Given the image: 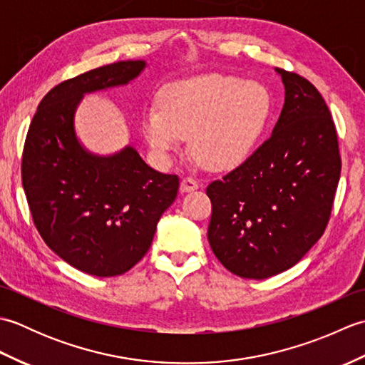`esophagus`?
Segmentation results:
<instances>
[{
	"label": "esophagus",
	"mask_w": 365,
	"mask_h": 365,
	"mask_svg": "<svg viewBox=\"0 0 365 365\" xmlns=\"http://www.w3.org/2000/svg\"><path fill=\"white\" fill-rule=\"evenodd\" d=\"M199 188V182L192 177H183L180 182V192H191Z\"/></svg>",
	"instance_id": "obj_1"
}]
</instances>
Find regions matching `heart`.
<instances>
[{"mask_svg": "<svg viewBox=\"0 0 365 365\" xmlns=\"http://www.w3.org/2000/svg\"><path fill=\"white\" fill-rule=\"evenodd\" d=\"M269 114L271 97L262 84L208 73L168 84L160 105L144 108L141 133L158 157L177 152L191 136L204 166L230 170L251 157Z\"/></svg>", "mask_w": 365, "mask_h": 365, "instance_id": "heart-1", "label": "heart"}]
</instances>
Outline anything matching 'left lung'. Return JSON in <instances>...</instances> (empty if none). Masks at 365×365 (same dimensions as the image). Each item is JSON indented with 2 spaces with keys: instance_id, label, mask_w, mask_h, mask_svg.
<instances>
[{
  "instance_id": "1",
  "label": "left lung",
  "mask_w": 365,
  "mask_h": 365,
  "mask_svg": "<svg viewBox=\"0 0 365 365\" xmlns=\"http://www.w3.org/2000/svg\"><path fill=\"white\" fill-rule=\"evenodd\" d=\"M276 72L285 100L271 136L207 187L212 251L245 279L282 273L319 242L342 168L336 125L320 92L297 73Z\"/></svg>"
}]
</instances>
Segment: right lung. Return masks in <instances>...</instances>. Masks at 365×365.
<instances>
[{"instance_id":"right-lung-1","label":"right lung","mask_w":365,"mask_h":365,"mask_svg":"<svg viewBox=\"0 0 365 365\" xmlns=\"http://www.w3.org/2000/svg\"><path fill=\"white\" fill-rule=\"evenodd\" d=\"M145 61H119L54 86L38 103L21 158V183L38 234L68 265L92 276L128 271L149 251L174 202L178 177L161 174L125 145L96 155L75 131L84 94L123 86Z\"/></svg>"}]
</instances>
